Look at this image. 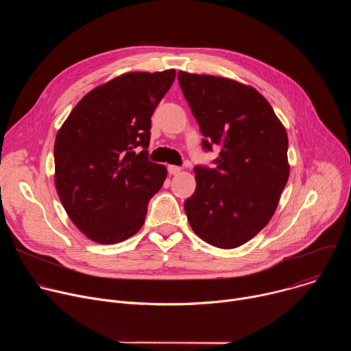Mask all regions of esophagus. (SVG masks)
I'll return each mask as SVG.
<instances>
[{"label":"esophagus","mask_w":351,"mask_h":351,"mask_svg":"<svg viewBox=\"0 0 351 351\" xmlns=\"http://www.w3.org/2000/svg\"><path fill=\"white\" fill-rule=\"evenodd\" d=\"M168 172H169V175H179L182 172V168L176 167V165H169Z\"/></svg>","instance_id":"34e87169"}]
</instances>
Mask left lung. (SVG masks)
<instances>
[{"label":"left lung","mask_w":351,"mask_h":351,"mask_svg":"<svg viewBox=\"0 0 351 351\" xmlns=\"http://www.w3.org/2000/svg\"><path fill=\"white\" fill-rule=\"evenodd\" d=\"M178 80L206 137L203 148L221 145L217 168H194L187 221L208 244L236 248L264 229L278 207L290 173L286 129L252 86L182 71Z\"/></svg>","instance_id":"1"}]
</instances>
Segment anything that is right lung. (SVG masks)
<instances>
[{
  "mask_svg": "<svg viewBox=\"0 0 351 351\" xmlns=\"http://www.w3.org/2000/svg\"><path fill=\"white\" fill-rule=\"evenodd\" d=\"M175 69L129 72L93 88L72 110L54 144L61 203L90 240L121 243L144 223L167 168L148 161L152 115ZM145 149L136 154L134 148Z\"/></svg>",
  "mask_w": 351,
  "mask_h": 351,
  "instance_id": "add662e5",
  "label": "right lung"
}]
</instances>
